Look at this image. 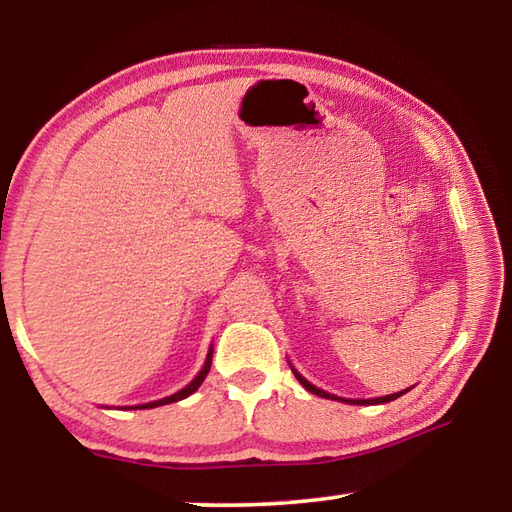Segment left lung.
Wrapping results in <instances>:
<instances>
[{"mask_svg":"<svg viewBox=\"0 0 512 512\" xmlns=\"http://www.w3.org/2000/svg\"><path fill=\"white\" fill-rule=\"evenodd\" d=\"M291 370H293V375H296V379L300 381L302 386L307 388L309 393H314V395H318V397H327V400H339V402H348V404H361V406H370V404H386V402H393V400H397V397L400 395H404V393H409V388H406V391H400V393H393V395H386V397H372V400H345V397H339V395H332V393H327V391H320L318 386H314L311 384V381H307L305 377L300 375V372L291 366Z\"/></svg>","mask_w":512,"mask_h":512,"instance_id":"left-lung-1","label":"left lung"}]
</instances>
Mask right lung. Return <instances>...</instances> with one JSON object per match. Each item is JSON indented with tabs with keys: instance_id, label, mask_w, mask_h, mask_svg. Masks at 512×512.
<instances>
[{
	"instance_id": "obj_1",
	"label": "right lung",
	"mask_w": 512,
	"mask_h": 512,
	"mask_svg": "<svg viewBox=\"0 0 512 512\" xmlns=\"http://www.w3.org/2000/svg\"><path fill=\"white\" fill-rule=\"evenodd\" d=\"M212 354H214V350L210 348V352H207V359H205V366L201 368V372H198V375H196L192 381H189V384L183 388V391L173 393V395H169V397H162V400H158V402H149V404H142V406H133V409H155V406H162V404H171V402L185 400V397H189V395H192L194 391H198V386L203 384V379L207 377V372H210V366H212Z\"/></svg>"
}]
</instances>
